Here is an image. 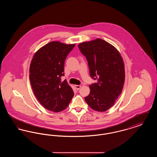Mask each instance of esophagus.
<instances>
[{
	"label": "esophagus",
	"instance_id": "esophagus-1",
	"mask_svg": "<svg viewBox=\"0 0 157 157\" xmlns=\"http://www.w3.org/2000/svg\"><path fill=\"white\" fill-rule=\"evenodd\" d=\"M75 88L77 90H79L80 88H81V85H75Z\"/></svg>",
	"mask_w": 157,
	"mask_h": 157
}]
</instances>
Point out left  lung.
Segmentation results:
<instances>
[{"label": "left lung", "instance_id": "1", "mask_svg": "<svg viewBox=\"0 0 157 157\" xmlns=\"http://www.w3.org/2000/svg\"><path fill=\"white\" fill-rule=\"evenodd\" d=\"M88 62L90 75L97 83L90 85L85 101L92 109L105 112L120 95L125 82V65L120 52L109 43L96 39L78 45Z\"/></svg>", "mask_w": 157, "mask_h": 157}]
</instances>
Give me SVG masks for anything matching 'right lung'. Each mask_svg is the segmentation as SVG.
<instances>
[{
  "label": "right lung",
  "mask_w": 157,
  "mask_h": 157,
  "mask_svg": "<svg viewBox=\"0 0 157 157\" xmlns=\"http://www.w3.org/2000/svg\"><path fill=\"white\" fill-rule=\"evenodd\" d=\"M74 44L52 41L37 50L29 68V79L33 93L45 108L54 112L65 109L74 95L72 88L65 80V60Z\"/></svg>",
  "instance_id": "add662e5"
}]
</instances>
